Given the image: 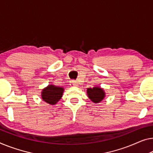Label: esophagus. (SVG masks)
<instances>
[{
	"instance_id": "1",
	"label": "esophagus",
	"mask_w": 153,
	"mask_h": 153,
	"mask_svg": "<svg viewBox=\"0 0 153 153\" xmlns=\"http://www.w3.org/2000/svg\"><path fill=\"white\" fill-rule=\"evenodd\" d=\"M71 86H78V83H77V81L73 80V81H71Z\"/></svg>"
}]
</instances>
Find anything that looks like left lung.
<instances>
[{"label":"left lung","instance_id":"obj_1","mask_svg":"<svg viewBox=\"0 0 153 153\" xmlns=\"http://www.w3.org/2000/svg\"><path fill=\"white\" fill-rule=\"evenodd\" d=\"M86 94H87L88 98L95 104L102 102L106 97V93L104 88L98 86L87 88Z\"/></svg>","mask_w":153,"mask_h":153}]
</instances>
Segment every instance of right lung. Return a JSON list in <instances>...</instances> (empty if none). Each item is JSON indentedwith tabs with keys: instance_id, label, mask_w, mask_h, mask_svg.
<instances>
[{
	"instance_id": "add662e5",
	"label": "right lung",
	"mask_w": 153,
	"mask_h": 153,
	"mask_svg": "<svg viewBox=\"0 0 153 153\" xmlns=\"http://www.w3.org/2000/svg\"><path fill=\"white\" fill-rule=\"evenodd\" d=\"M63 87L49 84L41 91V97L42 100L50 105H55L62 97L64 93Z\"/></svg>"
}]
</instances>
